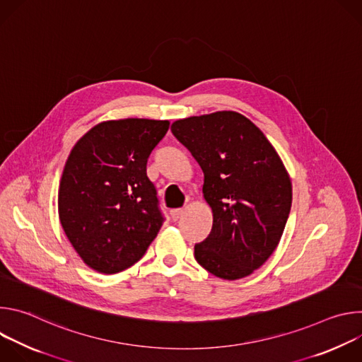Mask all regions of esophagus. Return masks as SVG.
<instances>
[{
  "mask_svg": "<svg viewBox=\"0 0 362 362\" xmlns=\"http://www.w3.org/2000/svg\"><path fill=\"white\" fill-rule=\"evenodd\" d=\"M183 214H185L183 209H172V211H170V215H172V219H173V221H177Z\"/></svg>",
  "mask_w": 362,
  "mask_h": 362,
  "instance_id": "34e87169",
  "label": "esophagus"
}]
</instances>
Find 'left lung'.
I'll use <instances>...</instances> for the list:
<instances>
[{"mask_svg": "<svg viewBox=\"0 0 362 362\" xmlns=\"http://www.w3.org/2000/svg\"><path fill=\"white\" fill-rule=\"evenodd\" d=\"M172 133L202 168L214 212L209 236L194 245L197 264L228 281L250 275L276 249L291 212L292 185L276 150L236 112L176 120Z\"/></svg>", "mask_w": 362, "mask_h": 362, "instance_id": "1", "label": "left lung"}]
</instances>
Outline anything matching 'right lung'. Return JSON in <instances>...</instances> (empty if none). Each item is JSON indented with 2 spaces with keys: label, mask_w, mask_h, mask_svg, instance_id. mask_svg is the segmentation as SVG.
Listing matches in <instances>:
<instances>
[{
  "label": "right lung",
  "mask_w": 362,
  "mask_h": 362,
  "mask_svg": "<svg viewBox=\"0 0 362 362\" xmlns=\"http://www.w3.org/2000/svg\"><path fill=\"white\" fill-rule=\"evenodd\" d=\"M169 124L148 119L103 122L70 151L59 189V216L91 269L122 272L158 236L165 216L146 165Z\"/></svg>",
  "instance_id": "obj_1"
}]
</instances>
